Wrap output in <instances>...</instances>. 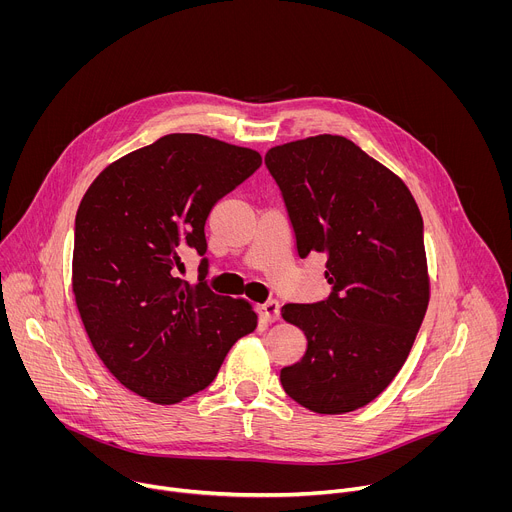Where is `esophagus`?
Masks as SVG:
<instances>
[{
    "instance_id": "34e87169",
    "label": "esophagus",
    "mask_w": 512,
    "mask_h": 512,
    "mask_svg": "<svg viewBox=\"0 0 512 512\" xmlns=\"http://www.w3.org/2000/svg\"><path fill=\"white\" fill-rule=\"evenodd\" d=\"M257 310H259V314H261V318H263L265 322H275V320H279V304L273 302V300L261 304Z\"/></svg>"
}]
</instances>
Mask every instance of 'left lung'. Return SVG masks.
I'll return each instance as SVG.
<instances>
[{
	"label": "left lung",
	"instance_id": "8db88e82",
	"mask_svg": "<svg viewBox=\"0 0 512 512\" xmlns=\"http://www.w3.org/2000/svg\"><path fill=\"white\" fill-rule=\"evenodd\" d=\"M296 233L298 255H326L332 294L285 304L306 354L281 369L302 407L340 415L377 399L415 342L429 304L423 218L405 182L342 135L275 145L265 154Z\"/></svg>",
	"mask_w": 512,
	"mask_h": 512
}]
</instances>
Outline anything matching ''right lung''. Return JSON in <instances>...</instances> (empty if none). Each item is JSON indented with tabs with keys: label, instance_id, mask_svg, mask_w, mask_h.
I'll return each instance as SVG.
<instances>
[{
	"label": "right lung",
	"instance_id": "right-lung-1",
	"mask_svg": "<svg viewBox=\"0 0 512 512\" xmlns=\"http://www.w3.org/2000/svg\"><path fill=\"white\" fill-rule=\"evenodd\" d=\"M261 166L255 150L170 133L109 164L75 221L72 294L109 373L160 405L206 389L231 346L257 328L247 300L178 277L180 253H206L210 208ZM206 271V259L200 263Z\"/></svg>",
	"mask_w": 512,
	"mask_h": 512
}]
</instances>
